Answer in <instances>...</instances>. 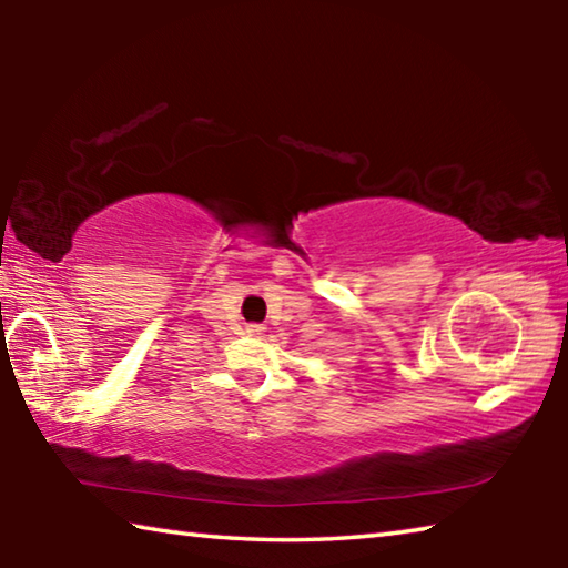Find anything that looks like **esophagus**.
<instances>
[{
    "mask_svg": "<svg viewBox=\"0 0 568 568\" xmlns=\"http://www.w3.org/2000/svg\"><path fill=\"white\" fill-rule=\"evenodd\" d=\"M267 328H263V325H250V333H257V335H263Z\"/></svg>",
    "mask_w": 568,
    "mask_h": 568,
    "instance_id": "34e87169",
    "label": "esophagus"
}]
</instances>
